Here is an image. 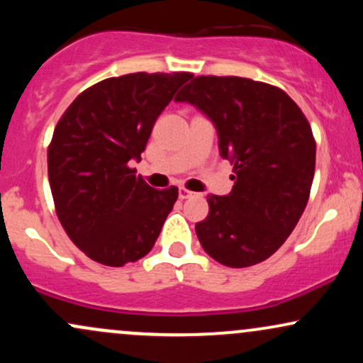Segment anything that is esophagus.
<instances>
[{
    "instance_id": "34e87169",
    "label": "esophagus",
    "mask_w": 363,
    "mask_h": 363,
    "mask_svg": "<svg viewBox=\"0 0 363 363\" xmlns=\"http://www.w3.org/2000/svg\"><path fill=\"white\" fill-rule=\"evenodd\" d=\"M196 193H193V191H189V189H186V187H181V189H179V199H187V198H191V196H194Z\"/></svg>"
}]
</instances>
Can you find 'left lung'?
Wrapping results in <instances>:
<instances>
[{
    "label": "left lung",
    "mask_w": 363,
    "mask_h": 363,
    "mask_svg": "<svg viewBox=\"0 0 363 363\" xmlns=\"http://www.w3.org/2000/svg\"><path fill=\"white\" fill-rule=\"evenodd\" d=\"M213 121L220 155L234 165L230 194L208 196L196 235L230 268L268 259L309 201L315 140L301 107L278 86L240 77H196L176 95Z\"/></svg>",
    "instance_id": "1"
}]
</instances>
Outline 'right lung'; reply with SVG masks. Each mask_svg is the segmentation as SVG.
<instances>
[{
  "label": "right lung",
  "instance_id": "right-lung-1",
  "mask_svg": "<svg viewBox=\"0 0 363 363\" xmlns=\"http://www.w3.org/2000/svg\"><path fill=\"white\" fill-rule=\"evenodd\" d=\"M193 74L129 73L83 90L57 121L48 172L57 218L90 259L124 266L152 251L179 189L148 186L140 160L153 124Z\"/></svg>",
  "mask_w": 363,
  "mask_h": 363
}]
</instances>
